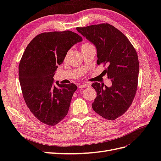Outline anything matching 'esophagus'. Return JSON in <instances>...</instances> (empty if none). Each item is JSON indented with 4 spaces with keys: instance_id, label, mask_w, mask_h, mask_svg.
<instances>
[{
    "instance_id": "esophagus-1",
    "label": "esophagus",
    "mask_w": 161,
    "mask_h": 161,
    "mask_svg": "<svg viewBox=\"0 0 161 161\" xmlns=\"http://www.w3.org/2000/svg\"><path fill=\"white\" fill-rule=\"evenodd\" d=\"M90 86H91V85L89 83H86V82H85V83H84V84L80 85L79 86V88L82 89V88H86V87H90Z\"/></svg>"
}]
</instances>
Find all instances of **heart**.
<instances>
[{"instance_id":"b5f03b06","label":"heart","mask_w":161,"mask_h":161,"mask_svg":"<svg viewBox=\"0 0 161 161\" xmlns=\"http://www.w3.org/2000/svg\"><path fill=\"white\" fill-rule=\"evenodd\" d=\"M92 46L91 44V43H85L83 45H82V46L81 47V50H84V49H86V48L88 47H92Z\"/></svg>"}]
</instances>
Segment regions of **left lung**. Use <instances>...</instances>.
Here are the masks:
<instances>
[{
    "label": "left lung",
    "mask_w": 161,
    "mask_h": 161,
    "mask_svg": "<svg viewBox=\"0 0 161 161\" xmlns=\"http://www.w3.org/2000/svg\"><path fill=\"white\" fill-rule=\"evenodd\" d=\"M76 30L95 45L97 64L108 65L104 72L111 80L110 87L92 84L97 92L92 109L107 119L114 120L128 110L135 97L139 73L137 53L124 34L108 23Z\"/></svg>",
    "instance_id": "obj_1"
}]
</instances>
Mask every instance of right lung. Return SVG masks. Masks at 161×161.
<instances>
[{
	"instance_id": "add662e5",
	"label": "right lung",
	"mask_w": 161,
	"mask_h": 161,
	"mask_svg": "<svg viewBox=\"0 0 161 161\" xmlns=\"http://www.w3.org/2000/svg\"><path fill=\"white\" fill-rule=\"evenodd\" d=\"M82 41L71 31L43 33L34 37L24 52L19 65V79L23 98L37 119L54 125L69 111L75 84L53 83L58 65L72 46Z\"/></svg>"
}]
</instances>
